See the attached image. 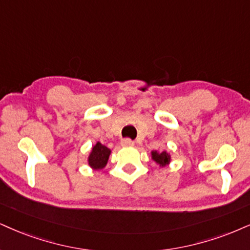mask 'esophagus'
I'll use <instances>...</instances> for the list:
<instances>
[{
    "instance_id": "1",
    "label": "esophagus",
    "mask_w": 250,
    "mask_h": 250,
    "mask_svg": "<svg viewBox=\"0 0 250 250\" xmlns=\"http://www.w3.org/2000/svg\"><path fill=\"white\" fill-rule=\"evenodd\" d=\"M120 144H122V146H124V147H131V146H133V145H134L133 141H132L131 139H128V138H126V139H123L122 141H120Z\"/></svg>"
}]
</instances>
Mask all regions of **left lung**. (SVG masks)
I'll return each mask as SVG.
<instances>
[{"label":"left lung","instance_id":"1","mask_svg":"<svg viewBox=\"0 0 250 250\" xmlns=\"http://www.w3.org/2000/svg\"><path fill=\"white\" fill-rule=\"evenodd\" d=\"M152 156L154 161H156L160 166H166L168 165L169 161H170V156L168 155V153L162 152V153H158V152H152Z\"/></svg>","mask_w":250,"mask_h":250}]
</instances>
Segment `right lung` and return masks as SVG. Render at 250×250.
Returning <instances> with one entry per match:
<instances>
[{"label":"right lung","instance_id":"add662e5","mask_svg":"<svg viewBox=\"0 0 250 250\" xmlns=\"http://www.w3.org/2000/svg\"><path fill=\"white\" fill-rule=\"evenodd\" d=\"M111 150L106 146L97 143L92 147V150L89 155V166L94 169H102L105 167L107 160H109Z\"/></svg>","mask_w":250,"mask_h":250}]
</instances>
